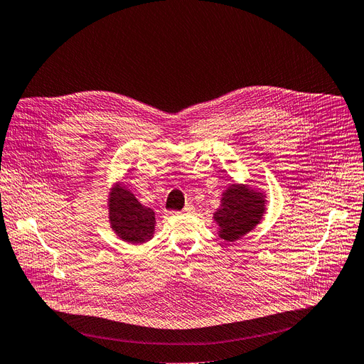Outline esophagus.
Segmentation results:
<instances>
[{"label": "esophagus", "mask_w": 364, "mask_h": 364, "mask_svg": "<svg viewBox=\"0 0 364 364\" xmlns=\"http://www.w3.org/2000/svg\"><path fill=\"white\" fill-rule=\"evenodd\" d=\"M183 211H184L186 214H192V213H195V207H193L192 204H186V207L183 208Z\"/></svg>", "instance_id": "esophagus-1"}]
</instances>
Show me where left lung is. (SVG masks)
<instances>
[{
    "instance_id": "8db88e82",
    "label": "left lung",
    "mask_w": 364,
    "mask_h": 364,
    "mask_svg": "<svg viewBox=\"0 0 364 364\" xmlns=\"http://www.w3.org/2000/svg\"><path fill=\"white\" fill-rule=\"evenodd\" d=\"M265 200L262 193L250 191L247 186L232 184L222 196L220 208L214 213L220 231L219 237L235 241L250 232L259 223L264 214Z\"/></svg>"
}]
</instances>
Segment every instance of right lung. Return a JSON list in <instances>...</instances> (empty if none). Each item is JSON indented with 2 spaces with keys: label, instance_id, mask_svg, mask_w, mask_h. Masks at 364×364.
<instances>
[{
  "label": "right lung",
  "instance_id": "right-lung-1",
  "mask_svg": "<svg viewBox=\"0 0 364 364\" xmlns=\"http://www.w3.org/2000/svg\"><path fill=\"white\" fill-rule=\"evenodd\" d=\"M109 220L118 237L132 245L144 243L151 238L156 225L154 211L141 205L123 186L115 187L111 193Z\"/></svg>",
  "mask_w": 364,
  "mask_h": 364
}]
</instances>
